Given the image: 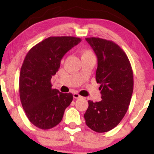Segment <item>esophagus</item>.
<instances>
[{
	"mask_svg": "<svg viewBox=\"0 0 154 154\" xmlns=\"http://www.w3.org/2000/svg\"><path fill=\"white\" fill-rule=\"evenodd\" d=\"M73 97H74V98L77 99V98H79L81 96H80V95L78 94L77 93H75V94H73Z\"/></svg>",
	"mask_w": 154,
	"mask_h": 154,
	"instance_id": "esophagus-1",
	"label": "esophagus"
}]
</instances>
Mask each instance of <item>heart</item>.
<instances>
[{"label":"heart","instance_id":"heart-1","mask_svg":"<svg viewBox=\"0 0 154 154\" xmlns=\"http://www.w3.org/2000/svg\"><path fill=\"white\" fill-rule=\"evenodd\" d=\"M86 54L94 55V54H93V53L90 50H84L82 52V55H86Z\"/></svg>","mask_w":154,"mask_h":154}]
</instances>
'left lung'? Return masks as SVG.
Wrapping results in <instances>:
<instances>
[{
	"label": "left lung",
	"mask_w": 154,
	"mask_h": 154,
	"mask_svg": "<svg viewBox=\"0 0 154 154\" xmlns=\"http://www.w3.org/2000/svg\"><path fill=\"white\" fill-rule=\"evenodd\" d=\"M98 58L96 80L100 84L99 102L88 101L86 124L97 133L115 128L124 117L133 91V72L127 55L113 41L86 38Z\"/></svg>",
	"instance_id": "left-lung-1"
}]
</instances>
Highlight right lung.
I'll return each instance as SVG.
<instances>
[{
    "mask_svg": "<svg viewBox=\"0 0 154 154\" xmlns=\"http://www.w3.org/2000/svg\"><path fill=\"white\" fill-rule=\"evenodd\" d=\"M79 38L57 36L38 43L29 51L19 75V96L26 115L35 126L52 128L61 121L73 96L52 88L51 79L68 51L81 42Z\"/></svg>",
    "mask_w": 154,
    "mask_h": 154,
    "instance_id": "right-lung-1",
    "label": "right lung"
}]
</instances>
